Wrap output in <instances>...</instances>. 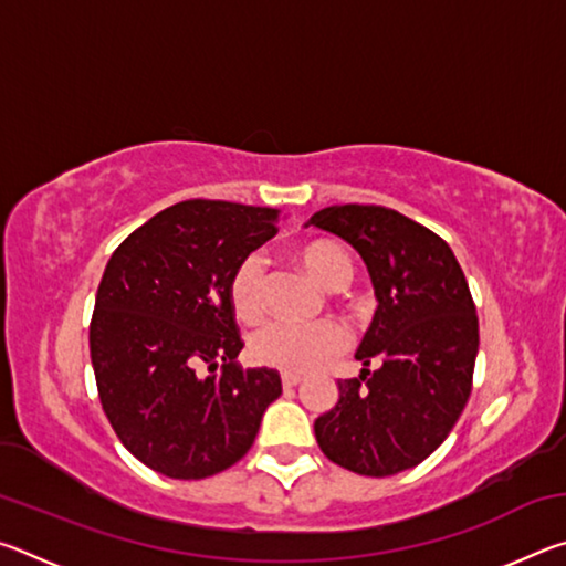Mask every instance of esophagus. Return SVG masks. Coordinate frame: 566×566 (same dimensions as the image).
<instances>
[{"instance_id":"34e87169","label":"esophagus","mask_w":566,"mask_h":566,"mask_svg":"<svg viewBox=\"0 0 566 566\" xmlns=\"http://www.w3.org/2000/svg\"><path fill=\"white\" fill-rule=\"evenodd\" d=\"M302 381V377L300 375H290V371H284L282 375V387L284 389H292V387H296Z\"/></svg>"}]
</instances>
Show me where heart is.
Segmentation results:
<instances>
[{"label":"heart","instance_id":"heart-1","mask_svg":"<svg viewBox=\"0 0 566 566\" xmlns=\"http://www.w3.org/2000/svg\"><path fill=\"white\" fill-rule=\"evenodd\" d=\"M294 260L302 270L322 284L324 290H344L354 280V262L347 249L327 237L304 239L294 247ZM229 306L237 322L254 327L266 314V274L256 254L244 256L229 274L227 284ZM347 347V334L337 322L324 319L317 324H284L276 322L264 327L252 339V357L262 367H272L290 375L319 369Z\"/></svg>","mask_w":566,"mask_h":566}]
</instances>
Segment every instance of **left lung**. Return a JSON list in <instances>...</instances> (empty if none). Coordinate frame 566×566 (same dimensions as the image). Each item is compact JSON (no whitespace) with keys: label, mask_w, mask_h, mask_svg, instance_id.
<instances>
[{"label":"left lung","mask_w":566,"mask_h":566,"mask_svg":"<svg viewBox=\"0 0 566 566\" xmlns=\"http://www.w3.org/2000/svg\"><path fill=\"white\" fill-rule=\"evenodd\" d=\"M306 224L357 249L377 294L354 354L364 369L337 381V405L314 421L317 444L349 472H405L444 442L472 391L479 319L464 272L442 237L395 209L334 205Z\"/></svg>","instance_id":"8db88e82"}]
</instances>
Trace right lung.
<instances>
[{
    "label": "right lung",
    "instance_id": "1",
    "mask_svg": "<svg viewBox=\"0 0 566 566\" xmlns=\"http://www.w3.org/2000/svg\"><path fill=\"white\" fill-rule=\"evenodd\" d=\"M276 219L280 209L187 199L107 262L90 324L99 401L119 442L159 474L205 479L237 464L282 395L274 369L237 364L244 342L227 296L229 274L276 234Z\"/></svg>",
    "mask_w": 566,
    "mask_h": 566
}]
</instances>
